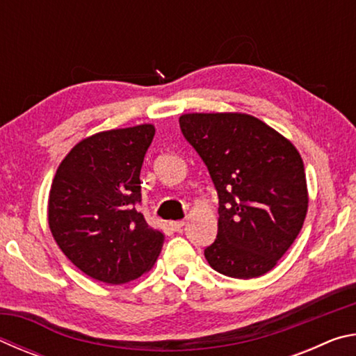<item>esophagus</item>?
Here are the masks:
<instances>
[{
  "mask_svg": "<svg viewBox=\"0 0 356 356\" xmlns=\"http://www.w3.org/2000/svg\"><path fill=\"white\" fill-rule=\"evenodd\" d=\"M185 226V221L184 220H176V221H170V227L172 229V231H180Z\"/></svg>",
  "mask_w": 356,
  "mask_h": 356,
  "instance_id": "1",
  "label": "esophagus"
}]
</instances>
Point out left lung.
I'll return each instance as SVG.
<instances>
[{
    "instance_id": "left-lung-1",
    "label": "left lung",
    "mask_w": 356,
    "mask_h": 356,
    "mask_svg": "<svg viewBox=\"0 0 356 356\" xmlns=\"http://www.w3.org/2000/svg\"><path fill=\"white\" fill-rule=\"evenodd\" d=\"M180 130L218 193V234L204 250L231 278H257L291 248L308 212L303 160L293 144L243 113H190Z\"/></svg>"
}]
</instances>
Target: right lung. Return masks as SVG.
<instances>
[{
	"label": "right lung",
	"mask_w": 356,
	"mask_h": 356,
	"mask_svg": "<svg viewBox=\"0 0 356 356\" xmlns=\"http://www.w3.org/2000/svg\"><path fill=\"white\" fill-rule=\"evenodd\" d=\"M154 135L152 124L95 134L70 150L53 179V238L75 267L106 284L140 278L163 246V234L138 210L140 172Z\"/></svg>",
	"instance_id": "obj_1"
}]
</instances>
